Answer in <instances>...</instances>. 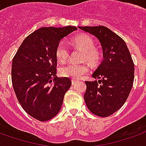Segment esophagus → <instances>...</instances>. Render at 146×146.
<instances>
[{"instance_id": "obj_1", "label": "esophagus", "mask_w": 146, "mask_h": 146, "mask_svg": "<svg viewBox=\"0 0 146 146\" xmlns=\"http://www.w3.org/2000/svg\"><path fill=\"white\" fill-rule=\"evenodd\" d=\"M76 83H77V80H75V79H72V84H73V85H75Z\"/></svg>"}]
</instances>
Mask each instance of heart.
Masks as SVG:
<instances>
[{
    "label": "heart",
    "mask_w": 146,
    "mask_h": 146,
    "mask_svg": "<svg viewBox=\"0 0 146 146\" xmlns=\"http://www.w3.org/2000/svg\"><path fill=\"white\" fill-rule=\"evenodd\" d=\"M71 44L74 47L80 48L84 54L83 59L86 60L90 64H98L100 61L101 54L98 49L94 48V41L88 35H80L73 37L71 39ZM70 51L64 43L60 42L56 49V56L59 62H65L69 58ZM90 70L87 63H74L70 62L60 69V75L64 77L73 79H80L87 74Z\"/></svg>",
    "instance_id": "obj_1"
}]
</instances>
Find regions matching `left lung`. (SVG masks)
Listing matches in <instances>:
<instances>
[{
    "label": "left lung",
    "instance_id": "obj_1",
    "mask_svg": "<svg viewBox=\"0 0 146 146\" xmlns=\"http://www.w3.org/2000/svg\"><path fill=\"white\" fill-rule=\"evenodd\" d=\"M100 42L103 58L92 74L98 80L86 81L84 100L95 115L108 117L123 106L134 82L133 60L125 41L104 26L79 27Z\"/></svg>",
    "mask_w": 146,
    "mask_h": 146
}]
</instances>
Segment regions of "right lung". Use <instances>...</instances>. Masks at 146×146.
Listing matches in <instances>:
<instances>
[{"label": "right lung", "mask_w": 146, "mask_h": 146, "mask_svg": "<svg viewBox=\"0 0 146 146\" xmlns=\"http://www.w3.org/2000/svg\"><path fill=\"white\" fill-rule=\"evenodd\" d=\"M76 30L74 26L40 28L25 38L13 58L11 80L18 102L40 121L59 113L71 86L70 78L56 76V49L61 39Z\"/></svg>", "instance_id": "right-lung-1"}]
</instances>
